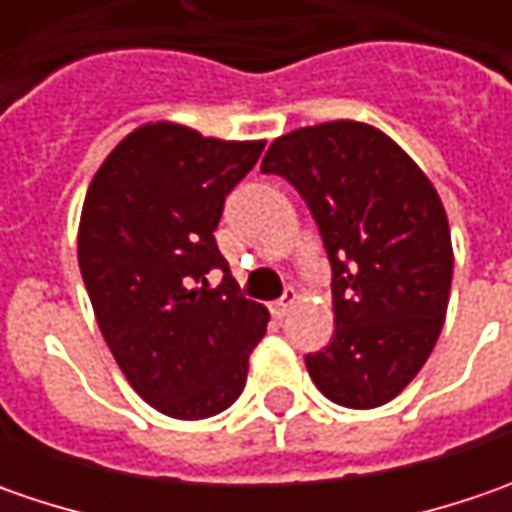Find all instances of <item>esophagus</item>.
<instances>
[{
  "label": "esophagus",
  "mask_w": 512,
  "mask_h": 512,
  "mask_svg": "<svg viewBox=\"0 0 512 512\" xmlns=\"http://www.w3.org/2000/svg\"><path fill=\"white\" fill-rule=\"evenodd\" d=\"M296 299H299V296H296V290H293V287H287L285 296H282V299H279L276 305L270 307V310H273V316H276V319H282V316H287V310L293 307V302H296Z\"/></svg>",
  "instance_id": "1"
}]
</instances>
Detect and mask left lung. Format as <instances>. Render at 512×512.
<instances>
[{
	"mask_svg": "<svg viewBox=\"0 0 512 512\" xmlns=\"http://www.w3.org/2000/svg\"><path fill=\"white\" fill-rule=\"evenodd\" d=\"M262 173L287 179L319 227L336 330L307 353L330 402L370 410L399 396L442 333L453 247L442 199L382 130L325 122L279 136Z\"/></svg>",
	"mask_w": 512,
	"mask_h": 512,
	"instance_id": "left-lung-1",
	"label": "left lung"
}]
</instances>
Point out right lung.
Returning <instances> with one entry per match:
<instances>
[{
    "label": "right lung",
    "mask_w": 512,
    "mask_h": 512,
    "mask_svg": "<svg viewBox=\"0 0 512 512\" xmlns=\"http://www.w3.org/2000/svg\"><path fill=\"white\" fill-rule=\"evenodd\" d=\"M262 148L156 122L116 145L85 196L79 270L99 330L130 387L173 419L236 402L267 330V307L239 293L213 236Z\"/></svg>",
    "instance_id": "obj_1"
}]
</instances>
